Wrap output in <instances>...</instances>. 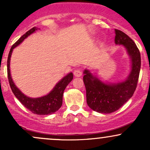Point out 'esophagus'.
Wrapping results in <instances>:
<instances>
[{"instance_id": "obj_1", "label": "esophagus", "mask_w": 150, "mask_h": 150, "mask_svg": "<svg viewBox=\"0 0 150 150\" xmlns=\"http://www.w3.org/2000/svg\"><path fill=\"white\" fill-rule=\"evenodd\" d=\"M82 71H81L80 69H76L75 70H74V75L75 77H80L82 75Z\"/></svg>"}]
</instances>
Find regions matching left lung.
<instances>
[{"label":"left lung","instance_id":"obj_1","mask_svg":"<svg viewBox=\"0 0 150 150\" xmlns=\"http://www.w3.org/2000/svg\"><path fill=\"white\" fill-rule=\"evenodd\" d=\"M115 43L123 45L131 58V71L125 81L116 84H106L89 70L84 71L83 81L89 107L99 113H111L117 111L133 95L141 66L140 53L135 42L118 30H115Z\"/></svg>","mask_w":150,"mask_h":150}]
</instances>
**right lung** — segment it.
Segmentation results:
<instances>
[{
  "instance_id": "1",
  "label": "right lung",
  "mask_w": 150,
  "mask_h": 150,
  "mask_svg": "<svg viewBox=\"0 0 150 150\" xmlns=\"http://www.w3.org/2000/svg\"><path fill=\"white\" fill-rule=\"evenodd\" d=\"M38 28L36 27H33L31 30L27 31L26 33L22 35L16 42L12 46L11 49L10 50L9 54L8 57V62H7V70H8V77L9 84L13 91V94L16 97L20 102L30 111L33 113L37 115H49L51 113L57 111L61 107L63 104V94L64 92L65 87L67 85L71 82L73 78V73H70L63 77L61 81L56 84L54 88L51 92L49 93L47 95L39 98H30L25 94H22L21 91L19 89L12 80L11 75H10V57H11L12 52L13 49H15L16 46H18L20 43L22 42L24 39H26L31 34L34 33L35 31H37Z\"/></svg>"
}]
</instances>
